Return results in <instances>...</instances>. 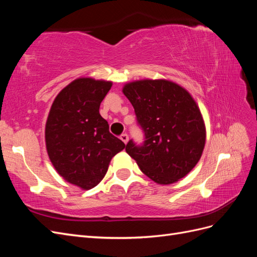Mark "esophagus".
<instances>
[{
  "label": "esophagus",
  "instance_id": "obj_1",
  "mask_svg": "<svg viewBox=\"0 0 257 257\" xmlns=\"http://www.w3.org/2000/svg\"><path fill=\"white\" fill-rule=\"evenodd\" d=\"M120 139H121V141H122L124 144H126V143L128 142V135H127V134H122V135L120 136Z\"/></svg>",
  "mask_w": 257,
  "mask_h": 257
}]
</instances>
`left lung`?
I'll list each match as a JSON object with an SVG mask.
<instances>
[{"label":"left lung","mask_w":257,"mask_h":257,"mask_svg":"<svg viewBox=\"0 0 257 257\" xmlns=\"http://www.w3.org/2000/svg\"><path fill=\"white\" fill-rule=\"evenodd\" d=\"M145 141L133 139L125 150L142 172L159 184L188 175L198 163L206 142L203 116L195 100L168 80H139L124 85Z\"/></svg>","instance_id":"obj_1"}]
</instances>
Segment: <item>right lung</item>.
<instances>
[{"mask_svg":"<svg viewBox=\"0 0 257 257\" xmlns=\"http://www.w3.org/2000/svg\"><path fill=\"white\" fill-rule=\"evenodd\" d=\"M112 83L79 78L54 99L46 123V147L61 177L83 190L97 185L124 143L109 132L99 106Z\"/></svg>","mask_w":257,"mask_h":257,"instance_id":"obj_1","label":"right lung"}]
</instances>
